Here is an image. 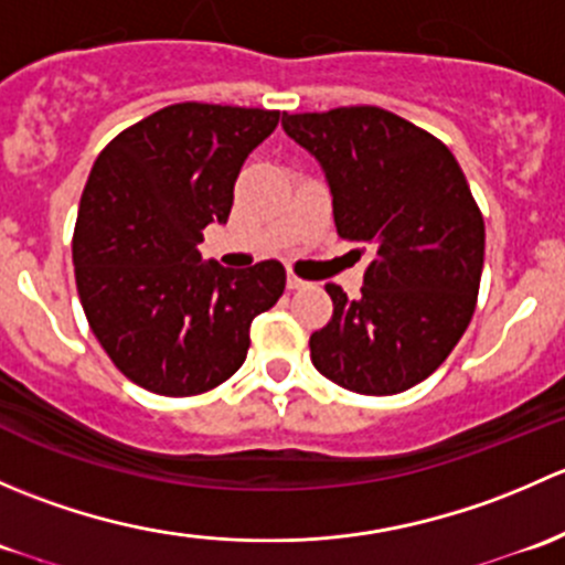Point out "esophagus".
<instances>
[{
	"label": "esophagus",
	"mask_w": 565,
	"mask_h": 565,
	"mask_svg": "<svg viewBox=\"0 0 565 565\" xmlns=\"http://www.w3.org/2000/svg\"><path fill=\"white\" fill-rule=\"evenodd\" d=\"M287 287L289 289H303V287H309V281H303V278H300V276L289 273V276H287Z\"/></svg>",
	"instance_id": "obj_1"
}]
</instances>
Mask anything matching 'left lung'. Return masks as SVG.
Returning <instances> with one entry per match:
<instances>
[{
    "instance_id": "obj_1",
    "label": "left lung",
    "mask_w": 565,
    "mask_h": 565,
    "mask_svg": "<svg viewBox=\"0 0 565 565\" xmlns=\"http://www.w3.org/2000/svg\"><path fill=\"white\" fill-rule=\"evenodd\" d=\"M281 125L324 169L339 237L372 248L361 298L324 284L333 317L311 333V363L363 396L413 388L476 311L483 215L465 172L437 136L380 106L284 111Z\"/></svg>"
}]
</instances>
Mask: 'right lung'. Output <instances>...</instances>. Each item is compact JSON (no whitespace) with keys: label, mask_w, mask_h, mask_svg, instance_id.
<instances>
[{"label":"right lung","mask_w":565,"mask_h":565,"mask_svg":"<svg viewBox=\"0 0 565 565\" xmlns=\"http://www.w3.org/2000/svg\"><path fill=\"white\" fill-rule=\"evenodd\" d=\"M281 111L174 104L114 136L95 161L73 232L76 289L114 366L158 396H196L246 361L250 322L287 270L202 262L204 226L226 224L243 161Z\"/></svg>","instance_id":"add662e5"}]
</instances>
